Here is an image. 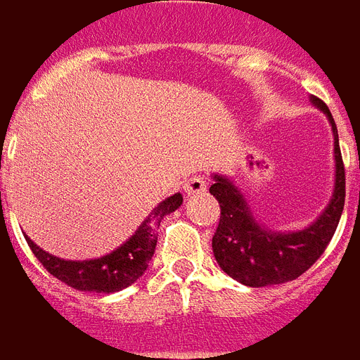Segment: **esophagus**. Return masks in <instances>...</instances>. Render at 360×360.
<instances>
[{
  "instance_id": "obj_1",
  "label": "esophagus",
  "mask_w": 360,
  "mask_h": 360,
  "mask_svg": "<svg viewBox=\"0 0 360 360\" xmlns=\"http://www.w3.org/2000/svg\"><path fill=\"white\" fill-rule=\"evenodd\" d=\"M206 187H208L206 177H202V175H193V177L185 183V193H187V195H200V193L206 191Z\"/></svg>"
}]
</instances>
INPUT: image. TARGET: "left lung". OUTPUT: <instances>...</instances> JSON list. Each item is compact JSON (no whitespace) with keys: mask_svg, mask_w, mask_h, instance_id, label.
<instances>
[{"mask_svg":"<svg viewBox=\"0 0 360 360\" xmlns=\"http://www.w3.org/2000/svg\"><path fill=\"white\" fill-rule=\"evenodd\" d=\"M310 102L332 125L335 162L332 198L312 224L297 231H276L266 227L255 218L241 188L227 175L212 173L214 185L210 193L221 208L212 250L219 268L243 285L266 287L297 279L320 258L340 224L345 204V167L341 160L338 127L322 100L310 96Z\"/></svg>","mask_w":360,"mask_h":360,"instance_id":"1","label":"left lung"}]
</instances>
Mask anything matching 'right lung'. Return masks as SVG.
I'll list each match as a JSON object with an SVG mask.
<instances>
[{"label": "right lung", "instance_id": "add662e5", "mask_svg": "<svg viewBox=\"0 0 360 360\" xmlns=\"http://www.w3.org/2000/svg\"><path fill=\"white\" fill-rule=\"evenodd\" d=\"M181 204H183L181 193L167 196L150 212L139 229L121 247L100 258L65 260L40 249L30 237H27V243L44 268L69 287L79 291H92V293H115L134 283L146 271L156 250L158 227L162 219L177 210Z\"/></svg>", "mask_w": 360, "mask_h": 360}]
</instances>
